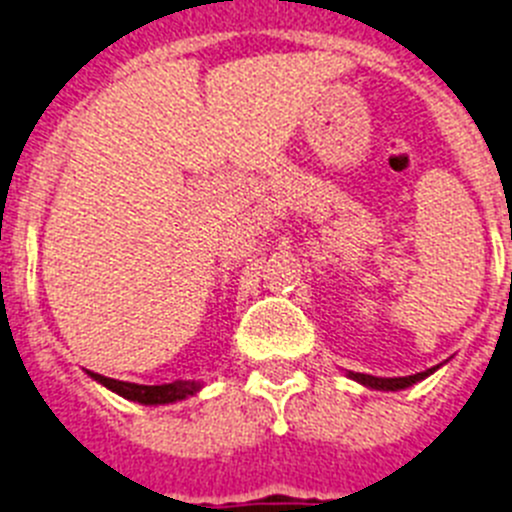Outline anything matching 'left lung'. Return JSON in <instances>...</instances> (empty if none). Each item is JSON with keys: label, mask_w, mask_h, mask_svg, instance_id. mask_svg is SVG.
Listing matches in <instances>:
<instances>
[{"label": "left lung", "mask_w": 512, "mask_h": 512, "mask_svg": "<svg viewBox=\"0 0 512 512\" xmlns=\"http://www.w3.org/2000/svg\"><path fill=\"white\" fill-rule=\"evenodd\" d=\"M431 372H436V366H433V369H425V372H420V374H413V377L384 379V377H369V374H354V372H351V377H354L356 382L366 384V387H374V390H405V387L420 382V379H425Z\"/></svg>", "instance_id": "obj_1"}]
</instances>
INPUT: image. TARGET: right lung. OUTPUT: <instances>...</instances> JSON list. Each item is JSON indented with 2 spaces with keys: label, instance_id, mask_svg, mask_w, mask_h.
<instances>
[{
  "label": "right lung",
  "instance_id": "add662e5",
  "mask_svg": "<svg viewBox=\"0 0 512 512\" xmlns=\"http://www.w3.org/2000/svg\"><path fill=\"white\" fill-rule=\"evenodd\" d=\"M97 382H102L104 387H110L117 395L128 397L133 402H143V405H164V402H176L184 400V397L194 395L200 390L197 382H171V384H133V382H120V379L104 377V374L89 372Z\"/></svg>",
  "mask_w": 512,
  "mask_h": 512
}]
</instances>
